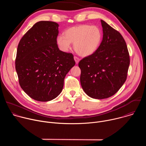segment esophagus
Here are the masks:
<instances>
[{
	"label": "esophagus",
	"instance_id": "esophagus-1",
	"mask_svg": "<svg viewBox=\"0 0 146 146\" xmlns=\"http://www.w3.org/2000/svg\"><path fill=\"white\" fill-rule=\"evenodd\" d=\"M74 60H75V62H76V64H77L78 62H79V60H80V59H78V58H77V56H74Z\"/></svg>",
	"mask_w": 146,
	"mask_h": 146
}]
</instances>
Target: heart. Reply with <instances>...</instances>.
I'll return each instance as SVG.
<instances>
[{"instance_id":"heart-1","label":"heart","mask_w":146,"mask_h":146,"mask_svg":"<svg viewBox=\"0 0 146 146\" xmlns=\"http://www.w3.org/2000/svg\"><path fill=\"white\" fill-rule=\"evenodd\" d=\"M102 33L97 26L82 24L68 29L64 35H59L56 43L63 52H68L73 43L74 49L79 55L86 57L92 55L100 45Z\"/></svg>"}]
</instances>
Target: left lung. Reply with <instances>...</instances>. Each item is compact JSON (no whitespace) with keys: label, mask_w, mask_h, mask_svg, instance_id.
<instances>
[{"label":"left lung","mask_w":146,"mask_h":146,"mask_svg":"<svg viewBox=\"0 0 146 146\" xmlns=\"http://www.w3.org/2000/svg\"><path fill=\"white\" fill-rule=\"evenodd\" d=\"M103 39L98 49L78 63L81 87L90 97L102 99L114 95L125 82L130 64L122 35L101 20Z\"/></svg>","instance_id":"left-lung-1"}]
</instances>
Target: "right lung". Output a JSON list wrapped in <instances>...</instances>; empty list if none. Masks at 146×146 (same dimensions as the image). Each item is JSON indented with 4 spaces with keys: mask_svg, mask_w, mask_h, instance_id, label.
Masks as SVG:
<instances>
[{
    "mask_svg": "<svg viewBox=\"0 0 146 146\" xmlns=\"http://www.w3.org/2000/svg\"><path fill=\"white\" fill-rule=\"evenodd\" d=\"M58 27L52 21L37 22L18 46L15 69L19 85L37 101L56 98L63 89L66 75L76 64L72 54L58 47Z\"/></svg>",
    "mask_w": 146,
    "mask_h": 146,
    "instance_id": "right-lung-1",
    "label": "right lung"
}]
</instances>
